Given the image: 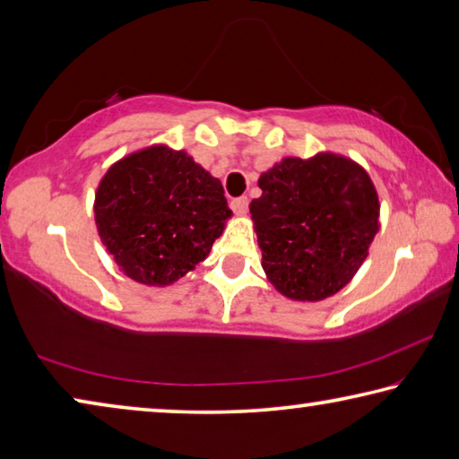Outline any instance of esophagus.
Listing matches in <instances>:
<instances>
[{
	"instance_id": "34e87169",
	"label": "esophagus",
	"mask_w": 459,
	"mask_h": 459,
	"mask_svg": "<svg viewBox=\"0 0 459 459\" xmlns=\"http://www.w3.org/2000/svg\"><path fill=\"white\" fill-rule=\"evenodd\" d=\"M230 208L235 211L237 216H245L248 212V198L247 196H240V198H235L230 202Z\"/></svg>"
}]
</instances>
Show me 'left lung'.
Instances as JSON below:
<instances>
[{
  "label": "left lung",
  "mask_w": 459,
  "mask_h": 459,
  "mask_svg": "<svg viewBox=\"0 0 459 459\" xmlns=\"http://www.w3.org/2000/svg\"><path fill=\"white\" fill-rule=\"evenodd\" d=\"M259 188L248 211L269 281L298 301L338 293L378 230V196L364 168L336 153L285 158L261 174Z\"/></svg>",
  "instance_id": "8db88e82"
}]
</instances>
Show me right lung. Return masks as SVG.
<instances>
[{
	"mask_svg": "<svg viewBox=\"0 0 459 459\" xmlns=\"http://www.w3.org/2000/svg\"><path fill=\"white\" fill-rule=\"evenodd\" d=\"M230 214L219 178L168 145L115 161L95 194L100 240L143 285H169L204 261Z\"/></svg>",
	"mask_w": 459,
	"mask_h": 459,
	"instance_id": "1",
	"label": "right lung"
}]
</instances>
